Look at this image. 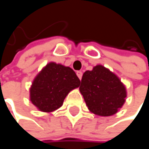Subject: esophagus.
Here are the masks:
<instances>
[{
  "mask_svg": "<svg viewBox=\"0 0 149 149\" xmlns=\"http://www.w3.org/2000/svg\"><path fill=\"white\" fill-rule=\"evenodd\" d=\"M77 76L78 77V78L81 80V78H82V76H83V72H81V71H77Z\"/></svg>",
  "mask_w": 149,
  "mask_h": 149,
  "instance_id": "esophagus-1",
  "label": "esophagus"
}]
</instances>
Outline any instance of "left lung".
Returning a JSON list of instances; mask_svg holds the SVG:
<instances>
[{
	"label": "left lung",
	"mask_w": 149,
	"mask_h": 149,
	"mask_svg": "<svg viewBox=\"0 0 149 149\" xmlns=\"http://www.w3.org/2000/svg\"><path fill=\"white\" fill-rule=\"evenodd\" d=\"M79 90L89 109L98 116L116 114L125 102L124 85L116 75L102 65L84 73Z\"/></svg>",
	"instance_id": "obj_1"
}]
</instances>
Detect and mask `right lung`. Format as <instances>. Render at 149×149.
<instances>
[{"label":"right lung","instance_id":"1","mask_svg":"<svg viewBox=\"0 0 149 149\" xmlns=\"http://www.w3.org/2000/svg\"><path fill=\"white\" fill-rule=\"evenodd\" d=\"M79 84L80 80L72 68L49 63L35 77L30 99L41 111L51 112L58 109L67 94Z\"/></svg>","mask_w":149,"mask_h":149}]
</instances>
